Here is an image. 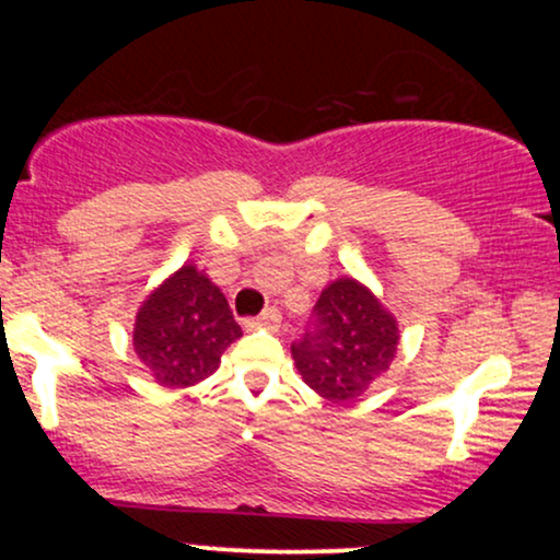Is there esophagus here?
I'll list each match as a JSON object with an SVG mask.
<instances>
[{"instance_id":"1","label":"esophagus","mask_w":560,"mask_h":560,"mask_svg":"<svg viewBox=\"0 0 560 560\" xmlns=\"http://www.w3.org/2000/svg\"><path fill=\"white\" fill-rule=\"evenodd\" d=\"M244 326H247L249 331H253V329H268V331H276V329H279V326H281V316H279V311H276V307H268V311L262 313V316L244 320Z\"/></svg>"}]
</instances>
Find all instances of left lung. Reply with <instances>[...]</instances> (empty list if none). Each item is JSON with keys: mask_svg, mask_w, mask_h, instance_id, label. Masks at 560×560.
<instances>
[{"mask_svg": "<svg viewBox=\"0 0 560 560\" xmlns=\"http://www.w3.org/2000/svg\"><path fill=\"white\" fill-rule=\"evenodd\" d=\"M400 326L363 281L339 276L320 292L311 331L292 345L302 382L324 400L355 402L389 371Z\"/></svg>", "mask_w": 560, "mask_h": 560, "instance_id": "8db88e82", "label": "left lung"}]
</instances>
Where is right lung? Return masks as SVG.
<instances>
[{
	"instance_id": "obj_1",
	"label": "right lung",
	"mask_w": 560,
	"mask_h": 560,
	"mask_svg": "<svg viewBox=\"0 0 560 560\" xmlns=\"http://www.w3.org/2000/svg\"><path fill=\"white\" fill-rule=\"evenodd\" d=\"M240 337L223 292L189 260L147 294L133 320V352L165 389L195 387L213 376Z\"/></svg>"
}]
</instances>
